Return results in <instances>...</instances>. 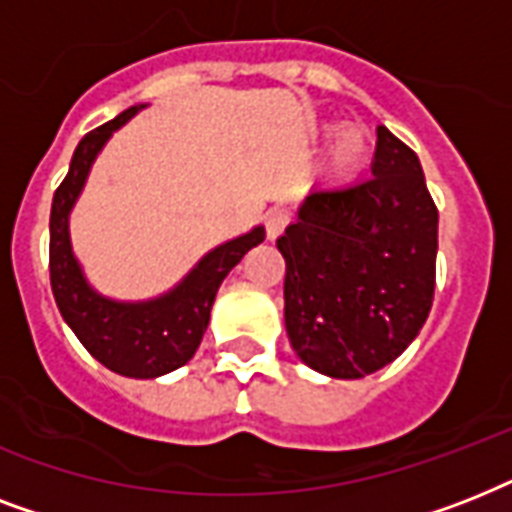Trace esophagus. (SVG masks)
Instances as JSON below:
<instances>
[{"label":"esophagus","instance_id":"esophagus-1","mask_svg":"<svg viewBox=\"0 0 512 512\" xmlns=\"http://www.w3.org/2000/svg\"><path fill=\"white\" fill-rule=\"evenodd\" d=\"M289 220H292V215H289L287 209H271L268 212V217H265V231H268V239H279L281 233H284V228L289 225Z\"/></svg>","mask_w":512,"mask_h":512}]
</instances>
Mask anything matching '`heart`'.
<instances>
[{
  "label": "heart",
  "mask_w": 512,
  "mask_h": 512,
  "mask_svg": "<svg viewBox=\"0 0 512 512\" xmlns=\"http://www.w3.org/2000/svg\"><path fill=\"white\" fill-rule=\"evenodd\" d=\"M369 154H372L369 132L361 124H340L329 138L327 167L335 177H350L369 162Z\"/></svg>",
  "instance_id": "1"
}]
</instances>
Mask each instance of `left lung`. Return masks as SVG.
Instances as JSON below:
<instances>
[{"instance_id": "1", "label": "left lung", "mask_w": 512, "mask_h": 512, "mask_svg": "<svg viewBox=\"0 0 512 512\" xmlns=\"http://www.w3.org/2000/svg\"><path fill=\"white\" fill-rule=\"evenodd\" d=\"M276 247L284 324L303 364L358 380L396 361L428 319L438 209L412 148L377 127L372 177L313 191Z\"/></svg>"}]
</instances>
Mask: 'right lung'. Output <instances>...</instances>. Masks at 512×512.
<instances>
[{"label":"right lung","instance_id":"1","mask_svg":"<svg viewBox=\"0 0 512 512\" xmlns=\"http://www.w3.org/2000/svg\"><path fill=\"white\" fill-rule=\"evenodd\" d=\"M140 108L146 106L127 108L103 127L87 132L76 146L66 180L52 199L50 281L60 316L100 364L124 377L154 380L191 361L207 332L217 289L241 257L265 239V228L255 225L249 233L209 249L164 295L138 303L100 295L76 260L68 217L103 146Z\"/></svg>","mask_w":512,"mask_h":512}]
</instances>
